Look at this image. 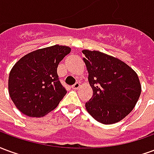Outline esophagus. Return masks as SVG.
Listing matches in <instances>:
<instances>
[{
	"label": "esophagus",
	"mask_w": 154,
	"mask_h": 154,
	"mask_svg": "<svg viewBox=\"0 0 154 154\" xmlns=\"http://www.w3.org/2000/svg\"><path fill=\"white\" fill-rule=\"evenodd\" d=\"M79 87H80V83H79V82H76V83L74 84V85H72V89H74V90H76V89H78V88H79Z\"/></svg>",
	"instance_id": "esophagus-1"
}]
</instances>
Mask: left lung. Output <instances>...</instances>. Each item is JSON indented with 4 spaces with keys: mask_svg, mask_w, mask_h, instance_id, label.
<instances>
[{
    "mask_svg": "<svg viewBox=\"0 0 154 154\" xmlns=\"http://www.w3.org/2000/svg\"><path fill=\"white\" fill-rule=\"evenodd\" d=\"M93 95L85 106L98 122L120 121L135 106L141 94L139 77L119 58L100 51L82 50Z\"/></svg>",
    "mask_w": 154,
    "mask_h": 154,
    "instance_id": "1",
    "label": "left lung"
}]
</instances>
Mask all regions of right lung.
<instances>
[{"label":"right lung","mask_w":154,"mask_h":154,"mask_svg":"<svg viewBox=\"0 0 154 154\" xmlns=\"http://www.w3.org/2000/svg\"><path fill=\"white\" fill-rule=\"evenodd\" d=\"M71 48L54 45L22 57L10 72L8 89L16 108L29 117L54 110L67 93L58 80L57 67Z\"/></svg>","instance_id":"right-lung-1"}]
</instances>
